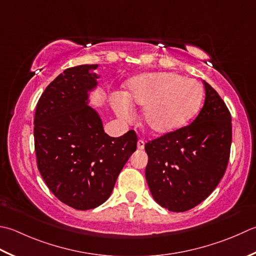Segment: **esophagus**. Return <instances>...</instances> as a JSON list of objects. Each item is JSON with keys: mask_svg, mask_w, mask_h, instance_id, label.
<instances>
[{"mask_svg": "<svg viewBox=\"0 0 256 256\" xmlns=\"http://www.w3.org/2000/svg\"><path fill=\"white\" fill-rule=\"evenodd\" d=\"M144 146H145V142L143 141V140H138V148L143 150Z\"/></svg>", "mask_w": 256, "mask_h": 256, "instance_id": "1", "label": "esophagus"}]
</instances>
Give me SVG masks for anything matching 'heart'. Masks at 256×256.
Returning a JSON list of instances; mask_svg holds the SVG:
<instances>
[{
    "label": "heart",
    "instance_id": "heart-1",
    "mask_svg": "<svg viewBox=\"0 0 256 256\" xmlns=\"http://www.w3.org/2000/svg\"><path fill=\"white\" fill-rule=\"evenodd\" d=\"M111 103L120 118L128 121L133 106H144L143 120L155 134L181 128L198 112L202 91L196 81L175 73L135 75L126 83L125 94H113Z\"/></svg>",
    "mask_w": 256,
    "mask_h": 256
}]
</instances>
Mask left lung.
<instances>
[{
  "mask_svg": "<svg viewBox=\"0 0 256 256\" xmlns=\"http://www.w3.org/2000/svg\"><path fill=\"white\" fill-rule=\"evenodd\" d=\"M205 101L194 121L145 144V178L155 202L185 212L203 202L221 181L232 143L231 113L205 81Z\"/></svg>",
  "mask_w": 256,
  "mask_h": 256,
  "instance_id": "left-lung-1",
  "label": "left lung"
}]
</instances>
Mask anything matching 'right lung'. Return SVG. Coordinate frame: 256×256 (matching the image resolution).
<instances>
[{
	"mask_svg": "<svg viewBox=\"0 0 256 256\" xmlns=\"http://www.w3.org/2000/svg\"><path fill=\"white\" fill-rule=\"evenodd\" d=\"M98 68L84 64L65 70L42 93L34 116L38 171L60 201L81 211L110 198L138 143L132 130L108 136L98 113L88 106L100 78L92 71Z\"/></svg>",
	"mask_w": 256,
	"mask_h": 256,
	"instance_id": "1",
	"label": "right lung"
}]
</instances>
